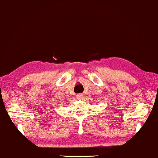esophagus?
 <instances>
[{
	"instance_id": "esophagus-1",
	"label": "esophagus",
	"mask_w": 158,
	"mask_h": 158,
	"mask_svg": "<svg viewBox=\"0 0 158 158\" xmlns=\"http://www.w3.org/2000/svg\"><path fill=\"white\" fill-rule=\"evenodd\" d=\"M83 97H84V95L82 94V93H79V94L76 95L77 99H82L83 98Z\"/></svg>"
}]
</instances>
